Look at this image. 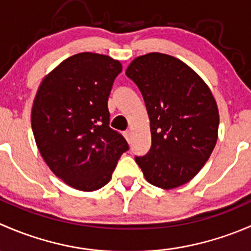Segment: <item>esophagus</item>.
Wrapping results in <instances>:
<instances>
[{
    "label": "esophagus",
    "mask_w": 251,
    "mask_h": 251,
    "mask_svg": "<svg viewBox=\"0 0 251 251\" xmlns=\"http://www.w3.org/2000/svg\"><path fill=\"white\" fill-rule=\"evenodd\" d=\"M131 135H132V132H131L130 130H127V131H125V132H124V136H125V138L126 140H127V142L128 143L131 144V142H132V138H131Z\"/></svg>",
    "instance_id": "esophagus-1"
}]
</instances>
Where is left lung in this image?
I'll use <instances>...</instances> for the list:
<instances>
[{"instance_id":"1","label":"left lung","mask_w":251,"mask_h":251,"mask_svg":"<svg viewBox=\"0 0 251 251\" xmlns=\"http://www.w3.org/2000/svg\"><path fill=\"white\" fill-rule=\"evenodd\" d=\"M126 76L137 85L151 120V146L135 156L147 181L164 189L191 181L217 141L219 109L206 83L188 65L163 53L133 59Z\"/></svg>"}]
</instances>
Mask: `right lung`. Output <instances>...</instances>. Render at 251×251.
Listing matches in <instances>:
<instances>
[{
  "label": "right lung",
  "instance_id": "add662e5",
  "mask_svg": "<svg viewBox=\"0 0 251 251\" xmlns=\"http://www.w3.org/2000/svg\"><path fill=\"white\" fill-rule=\"evenodd\" d=\"M120 62L83 52L72 55L48 74L35 97L31 126L48 168L75 189L97 191L111 178L124 136L109 127L108 97Z\"/></svg>",
  "mask_w": 251,
  "mask_h": 251
}]
</instances>
